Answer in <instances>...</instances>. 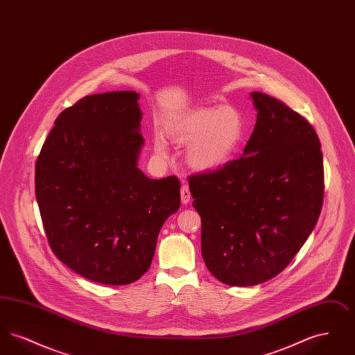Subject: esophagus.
<instances>
[{
    "label": "esophagus",
    "mask_w": 355,
    "mask_h": 355,
    "mask_svg": "<svg viewBox=\"0 0 355 355\" xmlns=\"http://www.w3.org/2000/svg\"><path fill=\"white\" fill-rule=\"evenodd\" d=\"M191 200V194H190V190L186 185H182L181 187V202L184 205H187Z\"/></svg>",
    "instance_id": "esophagus-1"
}]
</instances>
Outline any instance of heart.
Returning <instances> with one entry per match:
<instances>
[{"mask_svg": "<svg viewBox=\"0 0 355 355\" xmlns=\"http://www.w3.org/2000/svg\"><path fill=\"white\" fill-rule=\"evenodd\" d=\"M165 130L175 144L185 145L186 164L197 171H214L227 165L245 138V122L232 106L196 107L168 119ZM154 152L159 158L168 157V142L155 133Z\"/></svg>", "mask_w": 355, "mask_h": 355, "instance_id": "obj_1", "label": "heart"}]
</instances>
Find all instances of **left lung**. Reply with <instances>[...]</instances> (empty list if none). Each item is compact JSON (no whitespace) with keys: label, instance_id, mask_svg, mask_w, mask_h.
<instances>
[{"label":"left lung","instance_id":"1","mask_svg":"<svg viewBox=\"0 0 355 355\" xmlns=\"http://www.w3.org/2000/svg\"><path fill=\"white\" fill-rule=\"evenodd\" d=\"M257 122L241 158L191 175L206 268L225 285L253 286L286 268L311 234L323 200V158L313 126L252 92Z\"/></svg>","mask_w":355,"mask_h":355}]
</instances>
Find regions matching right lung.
<instances>
[{
    "mask_svg": "<svg viewBox=\"0 0 355 355\" xmlns=\"http://www.w3.org/2000/svg\"><path fill=\"white\" fill-rule=\"evenodd\" d=\"M137 92L87 96L65 109L35 162V198L53 253L102 285H128L152 265L180 209L175 177L138 168L145 139Z\"/></svg>",
    "mask_w": 355,
    "mask_h": 355,
    "instance_id": "right-lung-1",
    "label": "right lung"
}]
</instances>
